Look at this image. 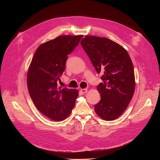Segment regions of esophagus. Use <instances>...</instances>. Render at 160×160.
Instances as JSON below:
<instances>
[{
	"mask_svg": "<svg viewBox=\"0 0 160 160\" xmlns=\"http://www.w3.org/2000/svg\"><path fill=\"white\" fill-rule=\"evenodd\" d=\"M80 92L82 94H85L87 92V88H81L80 89Z\"/></svg>",
	"mask_w": 160,
	"mask_h": 160,
	"instance_id": "1",
	"label": "esophagus"
}]
</instances>
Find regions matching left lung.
Masks as SVG:
<instances>
[{
  "mask_svg": "<svg viewBox=\"0 0 160 160\" xmlns=\"http://www.w3.org/2000/svg\"><path fill=\"white\" fill-rule=\"evenodd\" d=\"M80 43L97 73H102L103 82L97 87L101 100L94 105V110L103 120H115L127 108L135 90L129 54L120 45L104 37L85 36Z\"/></svg>",
  "mask_w": 160,
  "mask_h": 160,
  "instance_id": "1",
  "label": "left lung"
}]
</instances>
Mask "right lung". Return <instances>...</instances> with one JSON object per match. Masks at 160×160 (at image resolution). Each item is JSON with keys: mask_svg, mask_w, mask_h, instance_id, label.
I'll list each match as a JSON object with an SVG mask.
<instances>
[{"mask_svg": "<svg viewBox=\"0 0 160 160\" xmlns=\"http://www.w3.org/2000/svg\"><path fill=\"white\" fill-rule=\"evenodd\" d=\"M83 35H62L37 48L27 75L30 96L43 115L54 121L66 119L78 96L77 89L58 85L63 73L68 55L78 45Z\"/></svg>", "mask_w": 160, "mask_h": 160, "instance_id": "right-lung-1", "label": "right lung"}]
</instances>
